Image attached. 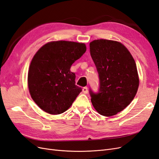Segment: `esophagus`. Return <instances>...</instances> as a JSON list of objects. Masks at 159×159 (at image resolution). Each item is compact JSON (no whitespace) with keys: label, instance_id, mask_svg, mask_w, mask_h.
Masks as SVG:
<instances>
[{"label":"esophagus","instance_id":"obj_1","mask_svg":"<svg viewBox=\"0 0 159 159\" xmlns=\"http://www.w3.org/2000/svg\"><path fill=\"white\" fill-rule=\"evenodd\" d=\"M82 91H83V92H84V93H88V87H84V88H83Z\"/></svg>","mask_w":159,"mask_h":159}]
</instances>
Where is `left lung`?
<instances>
[{
	"mask_svg": "<svg viewBox=\"0 0 159 159\" xmlns=\"http://www.w3.org/2000/svg\"><path fill=\"white\" fill-rule=\"evenodd\" d=\"M90 54L99 75L97 93L89 89L95 110L103 116H113L127 107L139 88L136 63L121 43L109 40L90 42Z\"/></svg>",
	"mask_w": 159,
	"mask_h": 159,
	"instance_id": "1",
	"label": "left lung"
}]
</instances>
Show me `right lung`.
I'll use <instances>...</instances> for the list:
<instances>
[{
    "label": "right lung",
    "instance_id": "add662e5",
    "mask_svg": "<svg viewBox=\"0 0 159 159\" xmlns=\"http://www.w3.org/2000/svg\"><path fill=\"white\" fill-rule=\"evenodd\" d=\"M86 51L84 43L56 41L47 43L33 57L28 75L32 99L52 115L65 112L82 89L75 85L70 68Z\"/></svg>",
    "mask_w": 159,
    "mask_h": 159
}]
</instances>
